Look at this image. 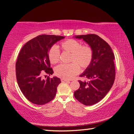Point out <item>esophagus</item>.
I'll return each instance as SVG.
<instances>
[{
  "mask_svg": "<svg viewBox=\"0 0 134 134\" xmlns=\"http://www.w3.org/2000/svg\"><path fill=\"white\" fill-rule=\"evenodd\" d=\"M61 81H62V82H65V81H69V80H67V79H61Z\"/></svg>",
  "mask_w": 134,
  "mask_h": 134,
  "instance_id": "1",
  "label": "esophagus"
}]
</instances>
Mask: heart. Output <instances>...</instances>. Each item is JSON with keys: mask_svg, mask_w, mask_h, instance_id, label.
<instances>
[{"mask_svg": "<svg viewBox=\"0 0 134 134\" xmlns=\"http://www.w3.org/2000/svg\"><path fill=\"white\" fill-rule=\"evenodd\" d=\"M62 49L71 54L70 64H62L55 69V74L59 77L70 79L74 77L80 71V67L85 69L89 66L93 58V50L89 45H81L76 40L69 39L62 43ZM60 50L56 45L52 46L48 52L49 61L53 64L60 60Z\"/></svg>", "mask_w": 134, "mask_h": 134, "instance_id": "obj_1", "label": "heart"}]
</instances>
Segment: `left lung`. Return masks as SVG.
I'll return each mask as SVG.
<instances>
[{"instance_id":"left-lung-1","label":"left lung","mask_w":134,"mask_h":134,"mask_svg":"<svg viewBox=\"0 0 134 134\" xmlns=\"http://www.w3.org/2000/svg\"><path fill=\"white\" fill-rule=\"evenodd\" d=\"M83 39L93 50L89 66L80 74L86 80H79L80 87L74 93L75 98L83 105H93L100 101L112 87L115 79V55L107 42L98 35L75 36Z\"/></svg>"}]
</instances>
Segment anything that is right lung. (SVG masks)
<instances>
[{
	"label": "right lung",
	"mask_w": 134,
	"mask_h": 134,
	"mask_svg": "<svg viewBox=\"0 0 134 134\" xmlns=\"http://www.w3.org/2000/svg\"><path fill=\"white\" fill-rule=\"evenodd\" d=\"M64 37L41 35L29 41L20 51L16 63L18 86L25 97L32 103L42 105L55 97L61 83L57 77L42 79L43 74H53L48 57L49 49Z\"/></svg>",
	"instance_id": "1"
}]
</instances>
